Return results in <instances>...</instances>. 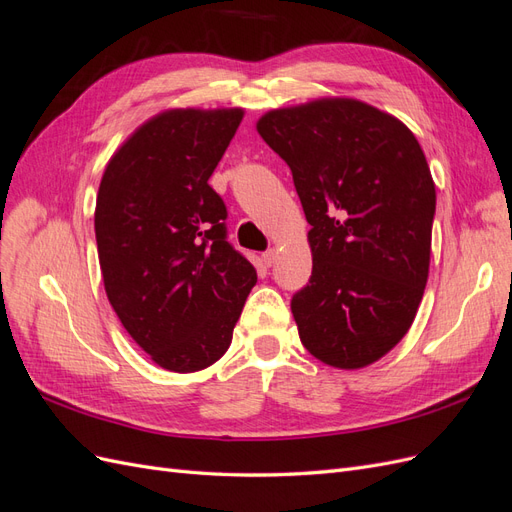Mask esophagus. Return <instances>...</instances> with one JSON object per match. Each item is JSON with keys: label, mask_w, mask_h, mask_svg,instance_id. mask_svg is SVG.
Returning <instances> with one entry per match:
<instances>
[{"label": "esophagus", "mask_w": 512, "mask_h": 512, "mask_svg": "<svg viewBox=\"0 0 512 512\" xmlns=\"http://www.w3.org/2000/svg\"><path fill=\"white\" fill-rule=\"evenodd\" d=\"M260 260H262V265H265V267H271L275 262V250H267L265 254L260 256Z\"/></svg>", "instance_id": "obj_1"}]
</instances>
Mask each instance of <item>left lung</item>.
Masks as SVG:
<instances>
[{"label": "left lung", "mask_w": 512, "mask_h": 512, "mask_svg": "<svg viewBox=\"0 0 512 512\" xmlns=\"http://www.w3.org/2000/svg\"><path fill=\"white\" fill-rule=\"evenodd\" d=\"M256 130L292 170L312 277L290 309L301 344L337 369L393 350L421 305L436 183L406 123L354 98L273 108Z\"/></svg>", "instance_id": "1"}]
</instances>
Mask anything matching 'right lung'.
Returning a JSON list of instances; mask_svg holds the SVG:
<instances>
[{"label": "right lung", "mask_w": 512, "mask_h": 512, "mask_svg": "<svg viewBox=\"0 0 512 512\" xmlns=\"http://www.w3.org/2000/svg\"><path fill=\"white\" fill-rule=\"evenodd\" d=\"M243 108H168L108 160L96 198L106 297L153 363L192 374L222 359L256 269L226 241L207 183Z\"/></svg>", "instance_id": "1"}]
</instances>
